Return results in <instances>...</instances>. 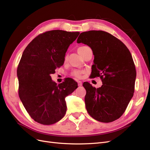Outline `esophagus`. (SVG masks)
Instances as JSON below:
<instances>
[{
    "instance_id": "esophagus-1",
    "label": "esophagus",
    "mask_w": 150,
    "mask_h": 150,
    "mask_svg": "<svg viewBox=\"0 0 150 150\" xmlns=\"http://www.w3.org/2000/svg\"><path fill=\"white\" fill-rule=\"evenodd\" d=\"M78 86H82V82H81V81H78Z\"/></svg>"
}]
</instances>
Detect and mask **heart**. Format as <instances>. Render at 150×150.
Instances as JSON below:
<instances>
[{"label":"heart","instance_id":"b5f03b06","mask_svg":"<svg viewBox=\"0 0 150 150\" xmlns=\"http://www.w3.org/2000/svg\"><path fill=\"white\" fill-rule=\"evenodd\" d=\"M87 47V46H81V47H79L78 49V51L79 52V54H81V56H83V52L84 51L85 48ZM68 58V56L67 54H66L65 56H64V61H67ZM84 73V71H81V70H74V71H72V75L74 77H75V78H80L81 76H82V74Z\"/></svg>","mask_w":150,"mask_h":150}]
</instances>
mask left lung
<instances>
[{"mask_svg":"<svg viewBox=\"0 0 150 150\" xmlns=\"http://www.w3.org/2000/svg\"><path fill=\"white\" fill-rule=\"evenodd\" d=\"M77 42L91 48L94 59L91 76L99 77L103 83L98 88L83 83L86 110L98 121H114L125 112L134 92L137 71L129 49L120 39L102 30L81 33Z\"/></svg>","mask_w":150,"mask_h":150,"instance_id":"1","label":"left lung"}]
</instances>
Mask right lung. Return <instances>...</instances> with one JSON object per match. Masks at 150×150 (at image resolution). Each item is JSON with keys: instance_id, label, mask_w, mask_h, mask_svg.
<instances>
[{"instance_id": "right-lung-1", "label": "right lung", "mask_w": 150, "mask_h": 150, "mask_svg": "<svg viewBox=\"0 0 150 150\" xmlns=\"http://www.w3.org/2000/svg\"><path fill=\"white\" fill-rule=\"evenodd\" d=\"M79 32L53 30L38 35L28 44L17 67L19 96L29 116L44 125L56 123L64 116L65 98L78 88L67 78L57 84L51 74L63 65L70 44Z\"/></svg>"}]
</instances>
